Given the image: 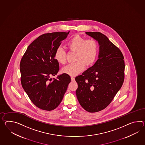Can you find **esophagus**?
Instances as JSON below:
<instances>
[{
    "label": "esophagus",
    "mask_w": 145,
    "mask_h": 145,
    "mask_svg": "<svg viewBox=\"0 0 145 145\" xmlns=\"http://www.w3.org/2000/svg\"><path fill=\"white\" fill-rule=\"evenodd\" d=\"M71 80L73 81H74V80H75V78H74V76H71Z\"/></svg>",
    "instance_id": "esophagus-1"
}]
</instances>
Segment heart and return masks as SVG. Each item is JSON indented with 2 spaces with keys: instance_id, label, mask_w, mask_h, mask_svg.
I'll list each match as a JSON object with an SVG mask.
<instances>
[{
  "instance_id": "heart-1",
  "label": "heart",
  "mask_w": 145,
  "mask_h": 145,
  "mask_svg": "<svg viewBox=\"0 0 145 145\" xmlns=\"http://www.w3.org/2000/svg\"><path fill=\"white\" fill-rule=\"evenodd\" d=\"M67 46L71 51H76L74 63L69 64L62 68L65 74L75 76L79 74L85 67L94 63L97 56L98 45L93 39L85 40L79 36L72 38L67 43ZM54 59L59 63H66L65 51L61 47H58L54 53Z\"/></svg>"
}]
</instances>
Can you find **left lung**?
<instances>
[{
    "instance_id": "1",
    "label": "left lung",
    "mask_w": 145,
    "mask_h": 145,
    "mask_svg": "<svg viewBox=\"0 0 145 145\" xmlns=\"http://www.w3.org/2000/svg\"><path fill=\"white\" fill-rule=\"evenodd\" d=\"M99 43L98 60L75 78L76 95L82 107L89 113L105 108L120 89L124 81V56L106 35L86 32Z\"/></svg>"
}]
</instances>
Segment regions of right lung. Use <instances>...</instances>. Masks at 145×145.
I'll list each match as a JSON object with an SVG mask.
<instances>
[{"label":"right lung","instance_id":"obj_1","mask_svg":"<svg viewBox=\"0 0 145 145\" xmlns=\"http://www.w3.org/2000/svg\"><path fill=\"white\" fill-rule=\"evenodd\" d=\"M69 32H52L39 36L27 48L20 63L21 85L35 106L44 110L56 108L71 82L63 73L57 79L59 64L54 59L56 50Z\"/></svg>","mask_w":145,"mask_h":145}]
</instances>
